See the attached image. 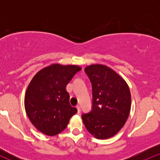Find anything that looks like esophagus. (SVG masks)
<instances>
[{
    "instance_id": "obj_1",
    "label": "esophagus",
    "mask_w": 160,
    "mask_h": 160,
    "mask_svg": "<svg viewBox=\"0 0 160 160\" xmlns=\"http://www.w3.org/2000/svg\"><path fill=\"white\" fill-rule=\"evenodd\" d=\"M77 109H78V113H80V105H77Z\"/></svg>"
}]
</instances>
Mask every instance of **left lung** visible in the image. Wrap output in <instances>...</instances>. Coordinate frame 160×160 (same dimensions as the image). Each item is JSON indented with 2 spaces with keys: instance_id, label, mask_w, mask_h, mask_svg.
Returning <instances> with one entry per match:
<instances>
[{
  "instance_id": "1",
  "label": "left lung",
  "mask_w": 160,
  "mask_h": 160,
  "mask_svg": "<svg viewBox=\"0 0 160 160\" xmlns=\"http://www.w3.org/2000/svg\"><path fill=\"white\" fill-rule=\"evenodd\" d=\"M84 71L92 83V104L90 112L82 114V122L96 138H109L122 128L129 115V88L120 75L105 65H89Z\"/></svg>"
}]
</instances>
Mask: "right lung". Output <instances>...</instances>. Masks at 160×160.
I'll list each match as a JSON object with an SVG mask.
<instances>
[{
  "mask_svg": "<svg viewBox=\"0 0 160 160\" xmlns=\"http://www.w3.org/2000/svg\"><path fill=\"white\" fill-rule=\"evenodd\" d=\"M81 68L54 64L40 70L29 83L25 111L37 129L47 135L59 134L78 112L70 104L66 86Z\"/></svg>",
  "mask_w": 160,
  "mask_h": 160,
  "instance_id": "1",
  "label": "right lung"
}]
</instances>
